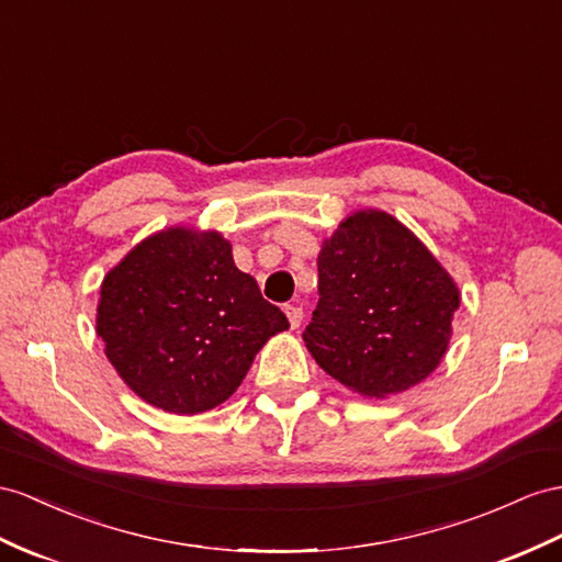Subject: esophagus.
<instances>
[{
  "label": "esophagus",
  "instance_id": "obj_1",
  "mask_svg": "<svg viewBox=\"0 0 562 562\" xmlns=\"http://www.w3.org/2000/svg\"><path fill=\"white\" fill-rule=\"evenodd\" d=\"M284 313H286V321H290L292 329H296L301 325V321H304V308L301 306L290 304V306H284Z\"/></svg>",
  "mask_w": 562,
  "mask_h": 562
}]
</instances>
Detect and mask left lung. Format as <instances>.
<instances>
[{"label":"left lung","instance_id":"1","mask_svg":"<svg viewBox=\"0 0 562 562\" xmlns=\"http://www.w3.org/2000/svg\"><path fill=\"white\" fill-rule=\"evenodd\" d=\"M318 306L301 335L329 378L384 398L423 382L446 353L460 306L453 278L384 211H356L323 241Z\"/></svg>","mask_w":562,"mask_h":562}]
</instances>
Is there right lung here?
Listing matches in <instances>:
<instances>
[{"label": "right lung", "instance_id": "right-lung-1", "mask_svg": "<svg viewBox=\"0 0 562 562\" xmlns=\"http://www.w3.org/2000/svg\"><path fill=\"white\" fill-rule=\"evenodd\" d=\"M286 327L213 229L168 227L139 241L109 270L97 306L111 366L139 398L176 415L221 406Z\"/></svg>", "mask_w": 562, "mask_h": 562}]
</instances>
